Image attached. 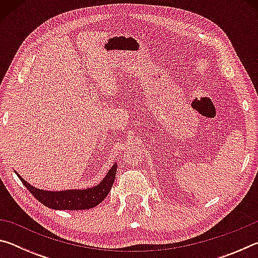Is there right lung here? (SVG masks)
<instances>
[{"mask_svg":"<svg viewBox=\"0 0 258 258\" xmlns=\"http://www.w3.org/2000/svg\"><path fill=\"white\" fill-rule=\"evenodd\" d=\"M117 171V165L115 164L109 169L106 177L100 184L85 190H66V191H45L36 189L25 181L18 173L17 175L24 185L27 187L38 202L44 206L52 209H69V211H80V209H90L99 205L107 197L111 190Z\"/></svg>","mask_w":258,"mask_h":258,"instance_id":"add662e5","label":"right lung"}]
</instances>
